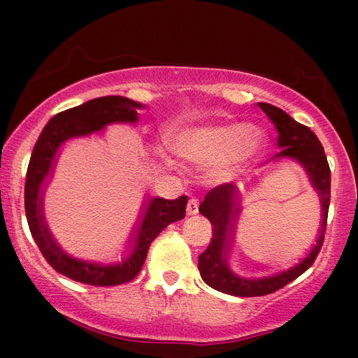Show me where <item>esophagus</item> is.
Listing matches in <instances>:
<instances>
[{
	"label": "esophagus",
	"mask_w": 358,
	"mask_h": 358,
	"mask_svg": "<svg viewBox=\"0 0 358 358\" xmlns=\"http://www.w3.org/2000/svg\"><path fill=\"white\" fill-rule=\"evenodd\" d=\"M196 212H199V200H196L195 196H192L187 203V213L188 215H195Z\"/></svg>",
	"instance_id": "1"
}]
</instances>
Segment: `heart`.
Listing matches in <instances>:
<instances>
[{
    "label": "heart",
    "mask_w": 358,
    "mask_h": 358,
    "mask_svg": "<svg viewBox=\"0 0 358 358\" xmlns=\"http://www.w3.org/2000/svg\"><path fill=\"white\" fill-rule=\"evenodd\" d=\"M261 146V136L249 124H207L187 127L175 139V148L187 159L202 165L248 159Z\"/></svg>",
    "instance_id": "heart-1"
}]
</instances>
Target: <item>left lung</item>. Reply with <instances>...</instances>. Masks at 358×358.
Masks as SVG:
<instances>
[{
	"label": "left lung",
	"mask_w": 358,
	"mask_h": 358,
	"mask_svg": "<svg viewBox=\"0 0 358 358\" xmlns=\"http://www.w3.org/2000/svg\"><path fill=\"white\" fill-rule=\"evenodd\" d=\"M259 108L266 113L278 131V145L281 151L273 159L294 158L305 166L311 185L318 192L322 200V229L320 236L310 254L294 268L271 276H242L237 274L231 266V249L234 245V229L239 217V196L237 188L232 183L219 185L207 193L203 202L200 203V213L210 220L213 227V237L208 248L199 256V269L202 279L213 289L232 296H264L281 289L298 276H301L310 268L318 256L323 245L324 231H327L328 207H330V166L327 155L316 138V134L308 126L299 124L289 114L273 104L259 102Z\"/></svg>",
	"instance_id": "left-lung-1"
}]
</instances>
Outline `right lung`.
<instances>
[{"label":"right lung","mask_w":358,"mask_h":358,"mask_svg":"<svg viewBox=\"0 0 358 358\" xmlns=\"http://www.w3.org/2000/svg\"><path fill=\"white\" fill-rule=\"evenodd\" d=\"M143 108L145 106L139 102L121 96H106L87 101L77 108L55 114L43 127L34 148L24 183V210L28 227L45 261L57 273L77 282L90 286H117L133 281L145 264L151 242L163 229L185 217L188 196L182 195L176 200L153 199L146 205L143 220L131 239L127 254L113 264H99L67 256L53 241L43 220V180L52 171L57 150L62 143L71 138L87 136L90 133L101 131L110 122H136L139 109Z\"/></svg>","instance_id":"right-lung-1"}]
</instances>
